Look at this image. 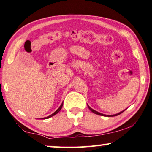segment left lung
Listing matches in <instances>:
<instances>
[{"label":"left lung","instance_id":"left-lung-1","mask_svg":"<svg viewBox=\"0 0 152 152\" xmlns=\"http://www.w3.org/2000/svg\"><path fill=\"white\" fill-rule=\"evenodd\" d=\"M88 108L91 110V112H92V113H94V114H98V115H101V116H108V117H110V116H117V115H119L120 114H121L122 113H124V112L125 110H123V111H121V112H120V113H117V114H113V115H107V114H102V113H99V112H97V111H96V110H93L92 108H91V107L89 106L88 105Z\"/></svg>","mask_w":152,"mask_h":152}]
</instances>
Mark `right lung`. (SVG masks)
<instances>
[{
  "instance_id": "add662e5",
  "label": "right lung",
  "mask_w": 152,
  "mask_h": 152,
  "mask_svg": "<svg viewBox=\"0 0 152 152\" xmlns=\"http://www.w3.org/2000/svg\"><path fill=\"white\" fill-rule=\"evenodd\" d=\"M62 106H63V102L61 103V105L60 107H59V108L54 113H53L52 114H50V115H49V116H48L47 117H45V118H44V119H46V118H50V117H52L53 116H54V115H56V114H58L59 112H60V110H61V107H62Z\"/></svg>"
}]
</instances>
